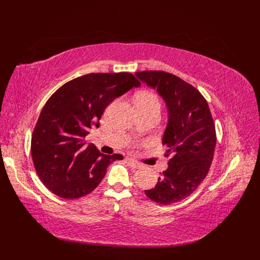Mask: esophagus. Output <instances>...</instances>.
I'll use <instances>...</instances> for the list:
<instances>
[{
  "label": "esophagus",
  "mask_w": 260,
  "mask_h": 260,
  "mask_svg": "<svg viewBox=\"0 0 260 260\" xmlns=\"http://www.w3.org/2000/svg\"><path fill=\"white\" fill-rule=\"evenodd\" d=\"M126 161L128 162V165L132 167V168H135V169H139L140 167H141V165L139 162H137L136 160H134V159H131V158H127L126 159Z\"/></svg>",
  "instance_id": "1"
}]
</instances>
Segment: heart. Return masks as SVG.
<instances>
[{
	"instance_id": "b5f03b06",
	"label": "heart",
	"mask_w": 260,
	"mask_h": 260,
	"mask_svg": "<svg viewBox=\"0 0 260 260\" xmlns=\"http://www.w3.org/2000/svg\"><path fill=\"white\" fill-rule=\"evenodd\" d=\"M136 105L141 108H156L160 111V101L157 95L151 91L139 92L136 97Z\"/></svg>"
}]
</instances>
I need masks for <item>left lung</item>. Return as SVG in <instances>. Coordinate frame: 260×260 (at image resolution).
<instances>
[{
	"mask_svg": "<svg viewBox=\"0 0 260 260\" xmlns=\"http://www.w3.org/2000/svg\"><path fill=\"white\" fill-rule=\"evenodd\" d=\"M157 90L168 108L162 143L167 144L169 167L145 195L160 204H172L192 194L206 178L216 146V131L207 100L175 75L145 71L135 74Z\"/></svg>",
	"mask_w": 260,
	"mask_h": 260,
	"instance_id": "left-lung-1",
	"label": "left lung"
}]
</instances>
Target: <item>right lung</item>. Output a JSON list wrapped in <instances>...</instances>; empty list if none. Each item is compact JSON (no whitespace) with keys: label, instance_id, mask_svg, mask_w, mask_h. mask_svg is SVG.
<instances>
[{"label":"right lung","instance_id":"obj_1","mask_svg":"<svg viewBox=\"0 0 260 260\" xmlns=\"http://www.w3.org/2000/svg\"><path fill=\"white\" fill-rule=\"evenodd\" d=\"M140 82L132 74H88L61 86L44 105L31 138L34 166L41 181L65 199L83 197L97 187L120 154L104 155L86 143L100 126L106 106Z\"/></svg>","mask_w":260,"mask_h":260}]
</instances>
